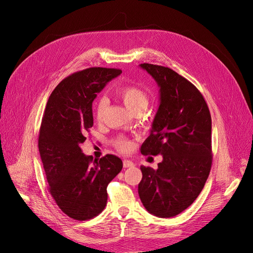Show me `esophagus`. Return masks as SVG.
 Returning <instances> with one entry per match:
<instances>
[{"mask_svg": "<svg viewBox=\"0 0 253 253\" xmlns=\"http://www.w3.org/2000/svg\"><path fill=\"white\" fill-rule=\"evenodd\" d=\"M123 166H124L125 168L132 167V166H134V163L132 162V161H130V160H124V161H123Z\"/></svg>", "mask_w": 253, "mask_h": 253, "instance_id": "esophagus-1", "label": "esophagus"}]
</instances>
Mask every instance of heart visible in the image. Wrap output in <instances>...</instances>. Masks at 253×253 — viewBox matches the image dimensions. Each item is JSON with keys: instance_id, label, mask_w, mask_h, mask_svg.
I'll return each instance as SVG.
<instances>
[{"instance_id": "1", "label": "heart", "mask_w": 253, "mask_h": 253, "mask_svg": "<svg viewBox=\"0 0 253 253\" xmlns=\"http://www.w3.org/2000/svg\"><path fill=\"white\" fill-rule=\"evenodd\" d=\"M118 95L122 99L126 108L131 112L135 113L138 111L144 112L149 105V96L147 92L143 91L141 88L134 85H126L118 90ZM108 106V99L105 97H100L95 103V117L98 121H101ZM117 147L122 151H128L130 148L129 142L124 139L120 138L116 142Z\"/></svg>"}]
</instances>
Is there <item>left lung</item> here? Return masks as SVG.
Wrapping results in <instances>:
<instances>
[{
    "label": "left lung",
    "mask_w": 253,
    "mask_h": 253,
    "mask_svg": "<svg viewBox=\"0 0 253 253\" xmlns=\"http://www.w3.org/2000/svg\"><path fill=\"white\" fill-rule=\"evenodd\" d=\"M156 81L160 104L142 155H162L158 169L140 166V200L151 214L169 218L193 204L212 163L211 116L203 95L190 81L162 65L141 63Z\"/></svg>",
    "instance_id": "8db88e82"
}]
</instances>
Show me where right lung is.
I'll return each instance as SVG.
<instances>
[{"label": "right lung", "instance_id": "add662e5", "mask_svg": "<svg viewBox=\"0 0 253 253\" xmlns=\"http://www.w3.org/2000/svg\"><path fill=\"white\" fill-rule=\"evenodd\" d=\"M121 70L90 68L75 73L55 87L47 101L39 134L49 192L71 218L95 217L108 201V184L122 170L115 155L93 160L81 150L93 126L92 102Z\"/></svg>", "mask_w": 253, "mask_h": 253}]
</instances>
